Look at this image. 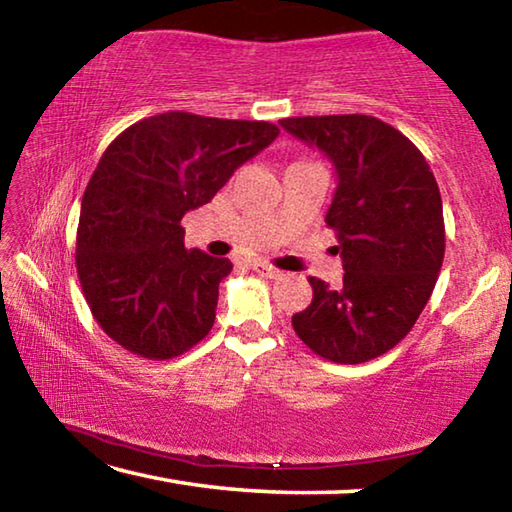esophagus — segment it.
<instances>
[{"instance_id": "34e87169", "label": "esophagus", "mask_w": 512, "mask_h": 512, "mask_svg": "<svg viewBox=\"0 0 512 512\" xmlns=\"http://www.w3.org/2000/svg\"><path fill=\"white\" fill-rule=\"evenodd\" d=\"M250 266H253V271H257L262 277H280V271H277L275 266L266 264V262H259V259H255V262Z\"/></svg>"}]
</instances>
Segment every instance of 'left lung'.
Masks as SVG:
<instances>
[{"label": "left lung", "mask_w": 512, "mask_h": 512, "mask_svg": "<svg viewBox=\"0 0 512 512\" xmlns=\"http://www.w3.org/2000/svg\"><path fill=\"white\" fill-rule=\"evenodd\" d=\"M327 155L336 185L325 223L336 232L343 287L309 277L314 300L293 314L300 341L323 359L363 363L411 332L445 257L443 201L409 137L370 115L280 119Z\"/></svg>", "instance_id": "1"}]
</instances>
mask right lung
I'll use <instances>...</instances> for the list:
<instances>
[{"instance_id":"right-lung-1","label":"right lung","mask_w":512,"mask_h":512,"mask_svg":"<svg viewBox=\"0 0 512 512\" xmlns=\"http://www.w3.org/2000/svg\"><path fill=\"white\" fill-rule=\"evenodd\" d=\"M277 135L268 121L171 110L110 142L83 194L76 271L92 316L121 348L162 361L205 339L232 262L187 250L180 221Z\"/></svg>"}]
</instances>
